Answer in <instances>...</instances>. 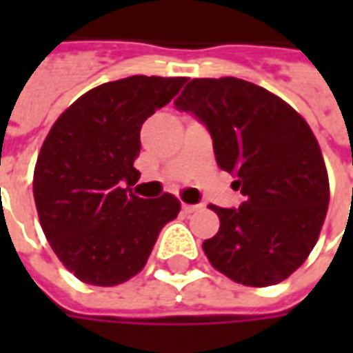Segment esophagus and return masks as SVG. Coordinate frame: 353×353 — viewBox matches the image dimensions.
<instances>
[{"label":"esophagus","mask_w":353,"mask_h":353,"mask_svg":"<svg viewBox=\"0 0 353 353\" xmlns=\"http://www.w3.org/2000/svg\"><path fill=\"white\" fill-rule=\"evenodd\" d=\"M199 204H183V206H181V210H183L185 214H192V212H196V210H199Z\"/></svg>","instance_id":"obj_1"}]
</instances>
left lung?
<instances>
[{
    "instance_id": "left-lung-1",
    "label": "left lung",
    "mask_w": 353,
    "mask_h": 353,
    "mask_svg": "<svg viewBox=\"0 0 353 353\" xmlns=\"http://www.w3.org/2000/svg\"><path fill=\"white\" fill-rule=\"evenodd\" d=\"M176 108L206 126L219 168L244 194L240 208L210 206L221 227L204 240L206 257L236 283L283 281L314 250L329 204L325 162L308 123L266 88L236 77L192 79Z\"/></svg>"
}]
</instances>
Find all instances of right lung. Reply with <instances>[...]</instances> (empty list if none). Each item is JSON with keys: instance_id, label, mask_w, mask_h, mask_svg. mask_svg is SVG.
Instances as JSON below:
<instances>
[{"instance_id": "1", "label": "right lung", "mask_w": 353, "mask_h": 353, "mask_svg": "<svg viewBox=\"0 0 353 353\" xmlns=\"http://www.w3.org/2000/svg\"><path fill=\"white\" fill-rule=\"evenodd\" d=\"M185 83L154 75L103 83L73 101L43 141L35 206L52 252L81 281L109 288L130 280L179 214L174 194L139 199L128 185L139 177L134 161L141 124Z\"/></svg>"}]
</instances>
